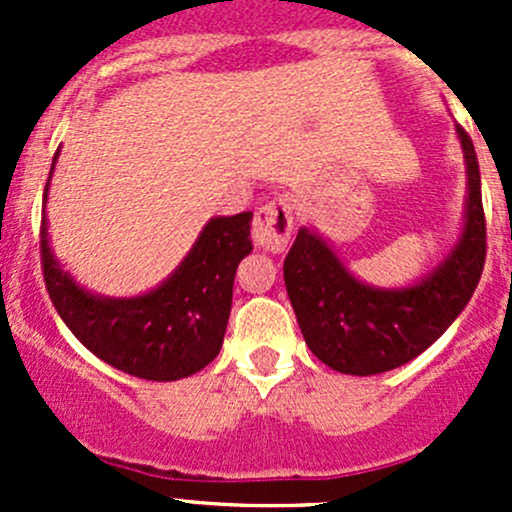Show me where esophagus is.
<instances>
[{
	"mask_svg": "<svg viewBox=\"0 0 512 512\" xmlns=\"http://www.w3.org/2000/svg\"><path fill=\"white\" fill-rule=\"evenodd\" d=\"M292 227V200L287 195H277L257 208L255 220H252V237L262 250L282 252L292 237Z\"/></svg>",
	"mask_w": 512,
	"mask_h": 512,
	"instance_id": "34e87169",
	"label": "esophagus"
}]
</instances>
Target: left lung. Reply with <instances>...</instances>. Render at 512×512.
Listing matches in <instances>:
<instances>
[{"instance_id":"obj_1","label":"left lung","mask_w":512,"mask_h":512,"mask_svg":"<svg viewBox=\"0 0 512 512\" xmlns=\"http://www.w3.org/2000/svg\"><path fill=\"white\" fill-rule=\"evenodd\" d=\"M468 170L466 223L451 255L411 287L379 289L349 275L317 232H297L285 285L312 354L334 371L371 376L426 352L466 309L485 265V215L471 136L456 126Z\"/></svg>"}]
</instances>
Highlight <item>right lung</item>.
<instances>
[{"label": "right lung", "mask_w": 512, "mask_h": 512, "mask_svg": "<svg viewBox=\"0 0 512 512\" xmlns=\"http://www.w3.org/2000/svg\"><path fill=\"white\" fill-rule=\"evenodd\" d=\"M46 193L49 183L44 203ZM250 223L252 213L213 218L163 285L141 297L113 299L86 292L61 270L44 213L39 245L46 292L74 337L113 369L148 381L185 379L223 347L237 265L252 252Z\"/></svg>", "instance_id": "right-lung-1"}]
</instances>
